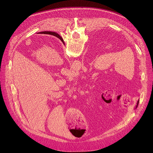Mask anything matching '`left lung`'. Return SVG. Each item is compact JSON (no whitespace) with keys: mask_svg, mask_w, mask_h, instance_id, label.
<instances>
[{"mask_svg":"<svg viewBox=\"0 0 153 153\" xmlns=\"http://www.w3.org/2000/svg\"><path fill=\"white\" fill-rule=\"evenodd\" d=\"M56 34H58V33H56ZM58 36H59V37H60V38H61V36H59V35L58 34ZM59 36H58V37L59 38ZM61 38H60V39H61ZM139 101H140V100H138V102H137V104H136V108H137V107H138V103H139Z\"/></svg>","mask_w":153,"mask_h":153,"instance_id":"obj_1","label":"left lung"}]
</instances>
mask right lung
Instances as JSON below:
<instances>
[{
    "mask_svg": "<svg viewBox=\"0 0 153 153\" xmlns=\"http://www.w3.org/2000/svg\"><path fill=\"white\" fill-rule=\"evenodd\" d=\"M46 32H47V33H49V34H50V33H51H51H52V34H53V33H54V32H53V31H46ZM55 35H56V36H58V34H56Z\"/></svg>",
    "mask_w": 153,
    "mask_h": 153,
    "instance_id": "right-lung-1",
    "label": "right lung"
}]
</instances>
